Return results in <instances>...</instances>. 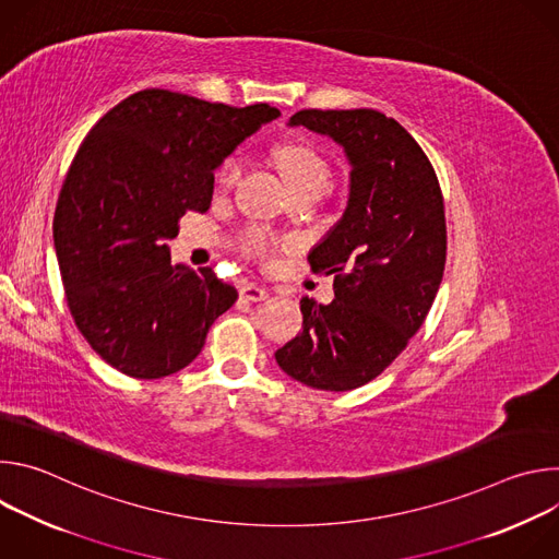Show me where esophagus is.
Wrapping results in <instances>:
<instances>
[{"label":"esophagus","instance_id":"obj_1","mask_svg":"<svg viewBox=\"0 0 559 559\" xmlns=\"http://www.w3.org/2000/svg\"><path fill=\"white\" fill-rule=\"evenodd\" d=\"M267 296H270V292L263 289V287H259V285H254V283H248V285L241 287V298H243V300L259 302V300H265Z\"/></svg>","mask_w":559,"mask_h":559}]
</instances>
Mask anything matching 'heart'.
<instances>
[{"label":"heart","instance_id":"b5f03b06","mask_svg":"<svg viewBox=\"0 0 559 559\" xmlns=\"http://www.w3.org/2000/svg\"><path fill=\"white\" fill-rule=\"evenodd\" d=\"M274 158L292 190L305 188V186H311L318 190L328 188L330 166L325 162V156L313 145L300 143V141H285L276 145ZM238 177H241V158L236 154L223 158V164L216 170V186L221 190H227L238 181ZM243 250L257 259H267L274 250V238L263 229H252L246 236Z\"/></svg>","mask_w":559,"mask_h":559}]
</instances>
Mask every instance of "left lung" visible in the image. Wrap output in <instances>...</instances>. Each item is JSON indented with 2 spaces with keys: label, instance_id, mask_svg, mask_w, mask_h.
I'll return each mask as SVG.
<instances>
[{
  "label": "left lung",
  "instance_id": "8db88e82",
  "mask_svg": "<svg viewBox=\"0 0 559 559\" xmlns=\"http://www.w3.org/2000/svg\"><path fill=\"white\" fill-rule=\"evenodd\" d=\"M305 126L343 145L349 201L307 261L334 274L336 298L300 300L302 332L276 349L294 380L349 391L380 376L423 328L447 261L444 201L416 139L378 110H300Z\"/></svg>",
  "mask_w": 559,
  "mask_h": 559
}]
</instances>
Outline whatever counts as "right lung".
<instances>
[{"instance_id":"1","label":"right lung","mask_w":559,"mask_h":559,"mask_svg":"<svg viewBox=\"0 0 559 559\" xmlns=\"http://www.w3.org/2000/svg\"><path fill=\"white\" fill-rule=\"evenodd\" d=\"M278 115L150 88L79 145L55 207V252L76 330L121 373L188 367L238 298L212 267H173L168 241L186 212H207L223 158Z\"/></svg>"}]
</instances>
